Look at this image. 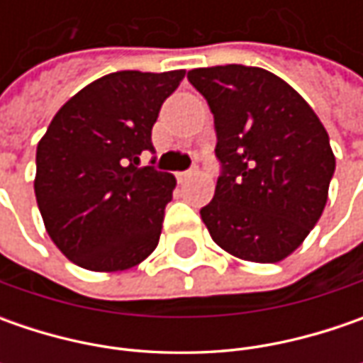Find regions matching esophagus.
<instances>
[{"mask_svg": "<svg viewBox=\"0 0 363 363\" xmlns=\"http://www.w3.org/2000/svg\"><path fill=\"white\" fill-rule=\"evenodd\" d=\"M191 175H196V169H189V172H179V174L175 175V177H177V182H186V179H189Z\"/></svg>", "mask_w": 363, "mask_h": 363, "instance_id": "34e87169", "label": "esophagus"}]
</instances>
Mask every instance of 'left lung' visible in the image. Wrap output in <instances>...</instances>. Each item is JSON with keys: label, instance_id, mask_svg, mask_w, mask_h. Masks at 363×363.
Returning a JSON list of instances; mask_svg holds the SVG:
<instances>
[{"label": "left lung", "instance_id": "left-lung-1", "mask_svg": "<svg viewBox=\"0 0 363 363\" xmlns=\"http://www.w3.org/2000/svg\"><path fill=\"white\" fill-rule=\"evenodd\" d=\"M188 80L214 115L222 163L214 200L200 210L206 228L232 257L283 260L313 230L328 202L335 155L323 123L264 68H194Z\"/></svg>", "mask_w": 363, "mask_h": 363}]
</instances>
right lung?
Instances as JSON below:
<instances>
[{"instance_id": "1", "label": "right lung", "mask_w": 363, "mask_h": 363, "mask_svg": "<svg viewBox=\"0 0 363 363\" xmlns=\"http://www.w3.org/2000/svg\"><path fill=\"white\" fill-rule=\"evenodd\" d=\"M186 70H121L77 92L35 151V202L52 242L94 272L127 271L160 242L175 177L139 155Z\"/></svg>"}]
</instances>
